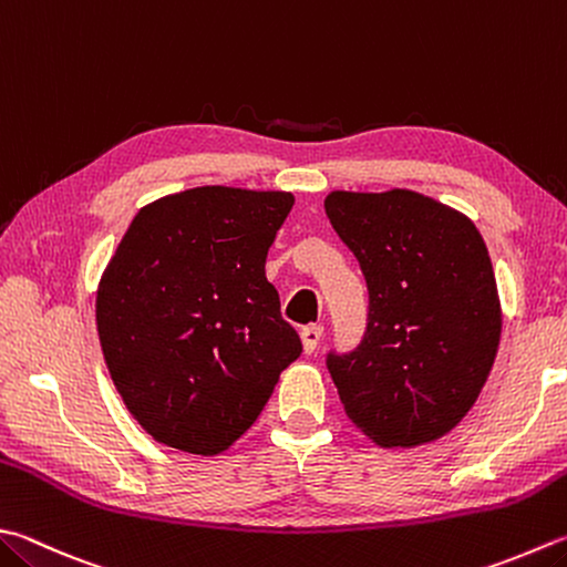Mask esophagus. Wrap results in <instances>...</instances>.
Instances as JSON below:
<instances>
[{
	"label": "esophagus",
	"mask_w": 567,
	"mask_h": 567,
	"mask_svg": "<svg viewBox=\"0 0 567 567\" xmlns=\"http://www.w3.org/2000/svg\"><path fill=\"white\" fill-rule=\"evenodd\" d=\"M301 340H303V350L311 355L316 352V348L320 346V340H323V326H308L301 330Z\"/></svg>",
	"instance_id": "obj_1"
}]
</instances>
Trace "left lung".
Here are the masks:
<instances>
[{
  "label": "left lung",
  "mask_w": 567,
  "mask_h": 567,
  "mask_svg": "<svg viewBox=\"0 0 567 567\" xmlns=\"http://www.w3.org/2000/svg\"><path fill=\"white\" fill-rule=\"evenodd\" d=\"M326 215L370 296L358 348L326 358L346 414L382 446L440 440L472 410L501 338L482 234L410 189L330 192Z\"/></svg>",
  "instance_id": "obj_1"
}]
</instances>
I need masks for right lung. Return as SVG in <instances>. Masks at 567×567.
I'll list each match as a JSON object with an SVG mask.
<instances>
[{
  "label": "right lung",
  "instance_id": "add662e5",
  "mask_svg": "<svg viewBox=\"0 0 567 567\" xmlns=\"http://www.w3.org/2000/svg\"><path fill=\"white\" fill-rule=\"evenodd\" d=\"M291 192L195 187L137 212L95 323L125 408L153 440L212 456L261 414L301 338L266 281Z\"/></svg>",
  "mask_w": 567,
  "mask_h": 567
}]
</instances>
